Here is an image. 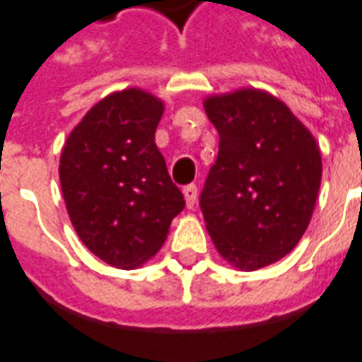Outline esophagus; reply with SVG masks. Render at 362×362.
I'll return each instance as SVG.
<instances>
[{
	"label": "esophagus",
	"instance_id": "esophagus-1",
	"mask_svg": "<svg viewBox=\"0 0 362 362\" xmlns=\"http://www.w3.org/2000/svg\"><path fill=\"white\" fill-rule=\"evenodd\" d=\"M183 194L185 202H187V208H194L197 199H199V189H197V185H187V187H183Z\"/></svg>",
	"mask_w": 362,
	"mask_h": 362
}]
</instances>
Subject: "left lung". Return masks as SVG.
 <instances>
[{
  "label": "left lung",
  "instance_id": "obj_1",
  "mask_svg": "<svg viewBox=\"0 0 362 362\" xmlns=\"http://www.w3.org/2000/svg\"><path fill=\"white\" fill-rule=\"evenodd\" d=\"M220 133L200 208L214 247L252 272L289 255L305 235L322 181L316 139L279 98L258 88L204 100Z\"/></svg>",
  "mask_w": 362,
  "mask_h": 362
}]
</instances>
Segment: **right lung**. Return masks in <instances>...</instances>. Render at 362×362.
I'll list each match as a JSON object with an SVG mask.
<instances>
[{
  "label": "right lung",
  "mask_w": 362,
  "mask_h": 362,
  "mask_svg": "<svg viewBox=\"0 0 362 362\" xmlns=\"http://www.w3.org/2000/svg\"><path fill=\"white\" fill-rule=\"evenodd\" d=\"M165 105L131 86L102 98L69 133L59 181L69 220L105 264L139 268L162 249L185 206L156 146Z\"/></svg>",
  "instance_id": "add662e5"
}]
</instances>
